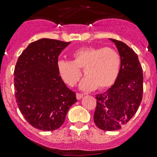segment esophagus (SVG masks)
Here are the masks:
<instances>
[{
	"label": "esophagus",
	"mask_w": 157,
	"mask_h": 157,
	"mask_svg": "<svg viewBox=\"0 0 157 157\" xmlns=\"http://www.w3.org/2000/svg\"><path fill=\"white\" fill-rule=\"evenodd\" d=\"M76 96H77V99H78V100H80V99H82V98H83V95L81 94V93H76Z\"/></svg>",
	"instance_id": "1"
}]
</instances>
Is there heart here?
Returning <instances> with one entry per match:
<instances>
[{
    "mask_svg": "<svg viewBox=\"0 0 157 157\" xmlns=\"http://www.w3.org/2000/svg\"><path fill=\"white\" fill-rule=\"evenodd\" d=\"M72 61L58 60L57 71L61 80L69 86H74L81 77H85L80 88L92 91L110 87L118 78L121 65V57L118 51L110 47L85 46L74 51Z\"/></svg>",
    "mask_w": 157,
    "mask_h": 157,
    "instance_id": "obj_1",
    "label": "heart"
}]
</instances>
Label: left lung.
Returning <instances> with one entry per match:
<instances>
[{"label": "left lung", "mask_w": 157, "mask_h": 157, "mask_svg": "<svg viewBox=\"0 0 157 157\" xmlns=\"http://www.w3.org/2000/svg\"><path fill=\"white\" fill-rule=\"evenodd\" d=\"M121 57L115 83L96 96L94 122L103 131L120 129L135 115L143 98V69L137 54L125 43L111 39Z\"/></svg>", "instance_id": "1"}]
</instances>
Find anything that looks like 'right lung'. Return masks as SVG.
I'll use <instances>...</instances> for the list:
<instances>
[{"mask_svg": "<svg viewBox=\"0 0 157 157\" xmlns=\"http://www.w3.org/2000/svg\"><path fill=\"white\" fill-rule=\"evenodd\" d=\"M71 42L41 39L31 42L18 58L14 69L16 102L25 119L42 131L63 124L69 109L77 102L75 92L58 74L60 53Z\"/></svg>", "mask_w": 157, "mask_h": 157, "instance_id": "right-lung-1", "label": "right lung"}]
</instances>
